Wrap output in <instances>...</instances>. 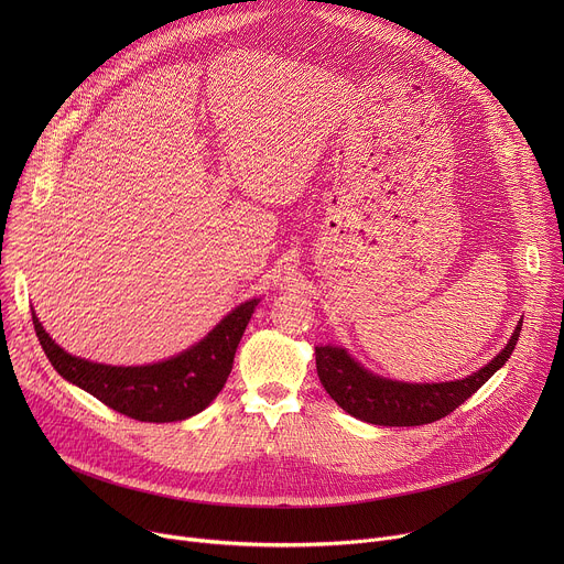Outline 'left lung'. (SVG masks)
<instances>
[{"mask_svg": "<svg viewBox=\"0 0 564 564\" xmlns=\"http://www.w3.org/2000/svg\"><path fill=\"white\" fill-rule=\"evenodd\" d=\"M522 330V318L507 346L468 377L435 383L397 381L364 368L341 346H316V372L337 404L352 417L377 426H422L437 422L485 386L511 357Z\"/></svg>", "mask_w": 564, "mask_h": 564, "instance_id": "left-lung-1", "label": "left lung"}]
</instances>
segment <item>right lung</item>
<instances>
[{"mask_svg":"<svg viewBox=\"0 0 564 564\" xmlns=\"http://www.w3.org/2000/svg\"><path fill=\"white\" fill-rule=\"evenodd\" d=\"M259 301L236 305L187 350L144 366H109L75 357L48 337L33 307L31 312L40 346L62 379L131 420L165 424L194 417L216 399Z\"/></svg>","mask_w":564,"mask_h":564,"instance_id":"1","label":"right lung"}]
</instances>
